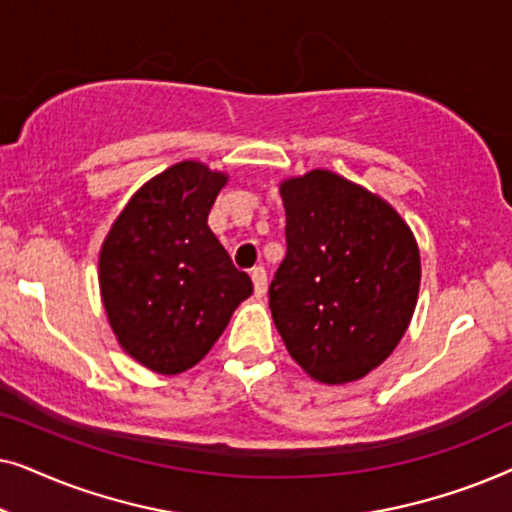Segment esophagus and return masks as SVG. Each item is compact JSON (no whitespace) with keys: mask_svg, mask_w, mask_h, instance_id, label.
I'll list each match as a JSON object with an SVG mask.
<instances>
[{"mask_svg":"<svg viewBox=\"0 0 512 512\" xmlns=\"http://www.w3.org/2000/svg\"><path fill=\"white\" fill-rule=\"evenodd\" d=\"M251 279H254V293L258 298H263L265 291H268V275H265V270L254 268L251 270Z\"/></svg>","mask_w":512,"mask_h":512,"instance_id":"obj_1","label":"esophagus"}]
</instances>
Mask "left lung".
<instances>
[{"mask_svg":"<svg viewBox=\"0 0 512 512\" xmlns=\"http://www.w3.org/2000/svg\"><path fill=\"white\" fill-rule=\"evenodd\" d=\"M279 195L286 256L270 284L272 321L312 380H361L389 359L415 314V235L387 200L331 170L284 179Z\"/></svg>","mask_w":512,"mask_h":512,"instance_id":"left-lung-1","label":"left lung"}]
</instances>
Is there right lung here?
I'll return each mask as SVG.
<instances>
[{
    "mask_svg": "<svg viewBox=\"0 0 512 512\" xmlns=\"http://www.w3.org/2000/svg\"><path fill=\"white\" fill-rule=\"evenodd\" d=\"M228 174L181 160L146 181L111 223L97 279L118 345L158 375L205 359L254 293L207 216Z\"/></svg>",
    "mask_w": 512,
    "mask_h": 512,
    "instance_id": "1",
    "label": "right lung"
}]
</instances>
